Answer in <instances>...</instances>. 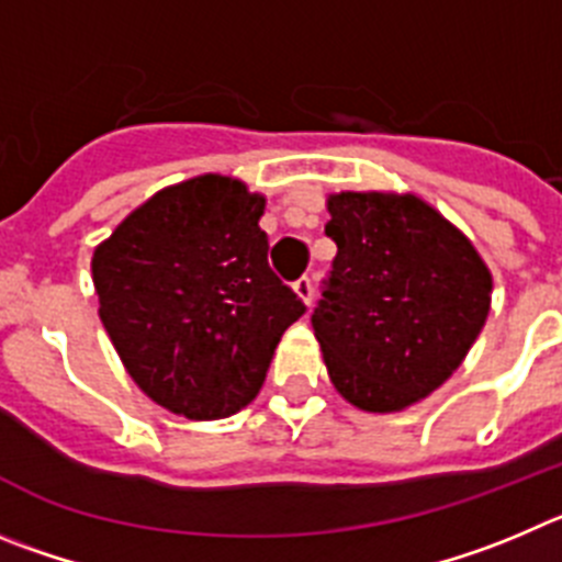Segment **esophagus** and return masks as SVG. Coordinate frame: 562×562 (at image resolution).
<instances>
[{
    "instance_id": "1",
    "label": "esophagus",
    "mask_w": 562,
    "mask_h": 562,
    "mask_svg": "<svg viewBox=\"0 0 562 562\" xmlns=\"http://www.w3.org/2000/svg\"><path fill=\"white\" fill-rule=\"evenodd\" d=\"M293 293H296V296H300V300L305 302V305H311V302H313V282H311V277H300V280L293 282Z\"/></svg>"
}]
</instances>
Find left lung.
I'll return each mask as SVG.
<instances>
[{
    "label": "left lung",
    "instance_id": "1",
    "mask_svg": "<svg viewBox=\"0 0 562 562\" xmlns=\"http://www.w3.org/2000/svg\"><path fill=\"white\" fill-rule=\"evenodd\" d=\"M338 246L313 311L327 375L361 412L392 414L437 392L482 333L487 262L459 226L414 193H330Z\"/></svg>",
    "mask_w": 562,
    "mask_h": 562
}]
</instances>
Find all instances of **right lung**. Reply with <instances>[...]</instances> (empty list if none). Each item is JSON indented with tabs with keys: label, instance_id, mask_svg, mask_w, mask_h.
I'll use <instances>...</instances> for the list:
<instances>
[{
	"label": "right lung",
	"instance_id": "1",
	"mask_svg": "<svg viewBox=\"0 0 562 562\" xmlns=\"http://www.w3.org/2000/svg\"><path fill=\"white\" fill-rule=\"evenodd\" d=\"M266 195L204 173L136 206L92 255L100 322L131 381L168 412L221 419L260 392L305 313L269 269Z\"/></svg>",
	"mask_w": 562,
	"mask_h": 562
}]
</instances>
